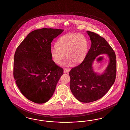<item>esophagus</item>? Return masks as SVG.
<instances>
[{"mask_svg":"<svg viewBox=\"0 0 130 130\" xmlns=\"http://www.w3.org/2000/svg\"><path fill=\"white\" fill-rule=\"evenodd\" d=\"M70 69L69 68H65V69H64V73L65 74L68 73L70 71Z\"/></svg>","mask_w":130,"mask_h":130,"instance_id":"1","label":"esophagus"}]
</instances>
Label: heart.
Segmentation results:
<instances>
[{
	"label": "heart",
	"mask_w": 130,
	"mask_h": 130,
	"mask_svg": "<svg viewBox=\"0 0 130 130\" xmlns=\"http://www.w3.org/2000/svg\"><path fill=\"white\" fill-rule=\"evenodd\" d=\"M88 48V41L84 36L79 33H69L58 39L56 46L51 49V55L55 63L60 64L66 53V65H71L72 62L78 64L85 58Z\"/></svg>",
	"instance_id": "obj_1"
}]
</instances>
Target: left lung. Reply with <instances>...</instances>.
Instances as JSON below:
<instances>
[{
    "label": "left lung",
    "mask_w": 130,
    "mask_h": 130,
    "mask_svg": "<svg viewBox=\"0 0 130 130\" xmlns=\"http://www.w3.org/2000/svg\"><path fill=\"white\" fill-rule=\"evenodd\" d=\"M91 46L83 61L69 72L70 89L78 100L83 103L97 101L103 97L115 81L117 62L115 53L106 40L94 32L87 31ZM107 54L109 64L99 75L93 70L92 65L96 57Z\"/></svg>",
    "instance_id": "obj_1"
}]
</instances>
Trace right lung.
I'll return each instance as SVG.
<instances>
[{
    "mask_svg": "<svg viewBox=\"0 0 130 130\" xmlns=\"http://www.w3.org/2000/svg\"><path fill=\"white\" fill-rule=\"evenodd\" d=\"M63 29L44 28L31 32L17 48L13 76L21 93L30 101L47 102L52 96L63 69L52 60L53 40Z\"/></svg>",
    "mask_w": 130,
    "mask_h": 130,
    "instance_id": "add662e5",
    "label": "right lung"
}]
</instances>
